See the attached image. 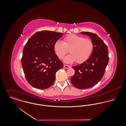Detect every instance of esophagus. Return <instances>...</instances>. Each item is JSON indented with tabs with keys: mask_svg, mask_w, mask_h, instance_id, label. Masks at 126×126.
<instances>
[{
	"mask_svg": "<svg viewBox=\"0 0 126 126\" xmlns=\"http://www.w3.org/2000/svg\"><path fill=\"white\" fill-rule=\"evenodd\" d=\"M63 66H64V67L65 68H70V66L68 65H66V64H64Z\"/></svg>",
	"mask_w": 126,
	"mask_h": 126,
	"instance_id": "obj_1",
	"label": "esophagus"
}]
</instances>
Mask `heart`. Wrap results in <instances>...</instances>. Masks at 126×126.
Listing matches in <instances>:
<instances>
[{
  "label": "heart",
  "instance_id": "heart-1",
  "mask_svg": "<svg viewBox=\"0 0 126 126\" xmlns=\"http://www.w3.org/2000/svg\"><path fill=\"white\" fill-rule=\"evenodd\" d=\"M54 49L60 59H63L69 49L71 54L65 57L63 61L71 63L76 61L77 63H81L90 57L94 49V44L90 39L70 34L64 38L63 42L57 41L54 44Z\"/></svg>",
  "mask_w": 126,
  "mask_h": 126
}]
</instances>
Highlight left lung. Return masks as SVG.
<instances>
[{
  "label": "left lung",
  "mask_w": 126,
  "mask_h": 126,
  "mask_svg": "<svg viewBox=\"0 0 126 126\" xmlns=\"http://www.w3.org/2000/svg\"><path fill=\"white\" fill-rule=\"evenodd\" d=\"M80 33L90 36L94 44V49L87 61L72 67L75 73L70 80L75 87L85 89L94 86L102 79L109 58L107 46L96 34L90 32Z\"/></svg>",
  "instance_id": "8db88e82"
}]
</instances>
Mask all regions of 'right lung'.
Segmentation results:
<instances>
[{
	"label": "right lung",
	"mask_w": 126,
	"mask_h": 126,
	"mask_svg": "<svg viewBox=\"0 0 126 126\" xmlns=\"http://www.w3.org/2000/svg\"><path fill=\"white\" fill-rule=\"evenodd\" d=\"M63 35L49 31L38 32L25 45L21 64L26 79L32 86L40 89L50 87L56 72L63 63L55 53V43Z\"/></svg>",
	"instance_id": "add662e5"
}]
</instances>
